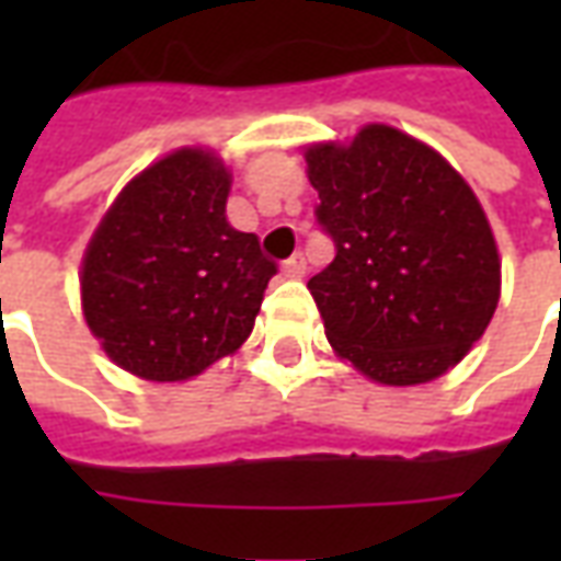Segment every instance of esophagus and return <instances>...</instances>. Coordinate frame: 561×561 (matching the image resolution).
I'll return each instance as SVG.
<instances>
[{
  "label": "esophagus",
  "mask_w": 561,
  "mask_h": 561,
  "mask_svg": "<svg viewBox=\"0 0 561 561\" xmlns=\"http://www.w3.org/2000/svg\"><path fill=\"white\" fill-rule=\"evenodd\" d=\"M306 273V257L304 255H291L285 264H282V276L285 279H300Z\"/></svg>",
  "instance_id": "34e87169"
}]
</instances>
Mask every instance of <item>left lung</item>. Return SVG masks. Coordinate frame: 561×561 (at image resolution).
Masks as SVG:
<instances>
[{
    "instance_id": "left-lung-1",
    "label": "left lung",
    "mask_w": 561,
    "mask_h": 561,
    "mask_svg": "<svg viewBox=\"0 0 561 561\" xmlns=\"http://www.w3.org/2000/svg\"><path fill=\"white\" fill-rule=\"evenodd\" d=\"M336 257L309 279L333 352L378 385L457 366L499 306L502 264L469 183L400 128L306 149Z\"/></svg>"
}]
</instances>
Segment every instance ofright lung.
Here are the masks:
<instances>
[{
  "label": "right lung",
  "mask_w": 561,
  "mask_h": 561,
  "mask_svg": "<svg viewBox=\"0 0 561 561\" xmlns=\"http://www.w3.org/2000/svg\"><path fill=\"white\" fill-rule=\"evenodd\" d=\"M231 173L207 149H176L119 192L92 233L80 300L116 366L185 381L255 328L276 264L225 216Z\"/></svg>",
  "instance_id": "1"
}]
</instances>
